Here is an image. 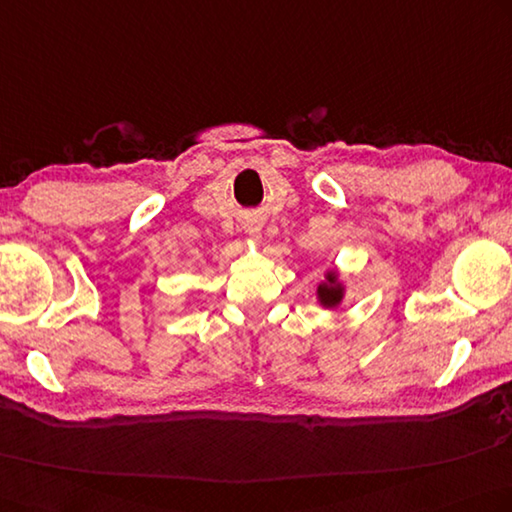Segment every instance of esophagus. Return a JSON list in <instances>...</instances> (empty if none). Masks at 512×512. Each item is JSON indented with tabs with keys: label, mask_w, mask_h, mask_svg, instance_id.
Returning <instances> with one entry per match:
<instances>
[{
	"label": "esophagus",
	"mask_w": 512,
	"mask_h": 512,
	"mask_svg": "<svg viewBox=\"0 0 512 512\" xmlns=\"http://www.w3.org/2000/svg\"><path fill=\"white\" fill-rule=\"evenodd\" d=\"M245 232H247V236H252L254 241H260V238H263V225H260L258 221H249V223H245Z\"/></svg>",
	"instance_id": "obj_1"
}]
</instances>
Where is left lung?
<instances>
[{
    "instance_id": "left-lung-1",
    "label": "left lung",
    "mask_w": 512,
    "mask_h": 512,
    "mask_svg": "<svg viewBox=\"0 0 512 512\" xmlns=\"http://www.w3.org/2000/svg\"><path fill=\"white\" fill-rule=\"evenodd\" d=\"M344 296H347V285H344L340 271L336 267L327 269L325 280L316 287L318 305L325 309H338L342 305Z\"/></svg>"
}]
</instances>
